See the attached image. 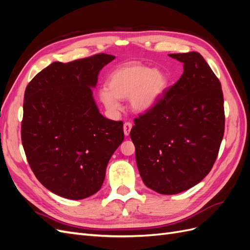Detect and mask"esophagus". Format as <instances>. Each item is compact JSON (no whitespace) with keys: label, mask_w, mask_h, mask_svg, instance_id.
Instances as JSON below:
<instances>
[{"label":"esophagus","mask_w":250,"mask_h":250,"mask_svg":"<svg viewBox=\"0 0 250 250\" xmlns=\"http://www.w3.org/2000/svg\"><path fill=\"white\" fill-rule=\"evenodd\" d=\"M131 128H132V124H131L130 122H125V123H124V126H123L124 134H125V135H129Z\"/></svg>","instance_id":"esophagus-1"}]
</instances>
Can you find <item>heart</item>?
I'll return each mask as SVG.
<instances>
[{"label":"heart","mask_w":250,"mask_h":250,"mask_svg":"<svg viewBox=\"0 0 250 250\" xmlns=\"http://www.w3.org/2000/svg\"><path fill=\"white\" fill-rule=\"evenodd\" d=\"M168 86V78L158 70L142 64H130L113 71L99 97L107 110L118 112L120 99L129 98L132 110L145 112L153 108Z\"/></svg>","instance_id":"1"}]
</instances>
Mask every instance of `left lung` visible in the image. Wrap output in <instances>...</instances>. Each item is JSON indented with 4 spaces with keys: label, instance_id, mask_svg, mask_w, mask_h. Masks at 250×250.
<instances>
[{
    "label": "left lung",
    "instance_id": "obj_1",
    "mask_svg": "<svg viewBox=\"0 0 250 250\" xmlns=\"http://www.w3.org/2000/svg\"><path fill=\"white\" fill-rule=\"evenodd\" d=\"M184 74L153 108L134 119L130 138L149 188L173 195L199 184L214 166L224 134L221 83L197 52L169 54Z\"/></svg>",
    "mask_w": 250,
    "mask_h": 250
}]
</instances>
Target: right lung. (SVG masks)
Here are the masks:
<instances>
[{"mask_svg": "<svg viewBox=\"0 0 250 250\" xmlns=\"http://www.w3.org/2000/svg\"><path fill=\"white\" fill-rule=\"evenodd\" d=\"M115 56L96 54L53 62L25 90L21 143L34 175L49 191L79 200L100 190L123 122L104 118L92 87Z\"/></svg>", "mask_w": 250, "mask_h": 250, "instance_id": "add662e5", "label": "right lung"}]
</instances>
